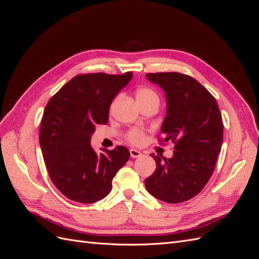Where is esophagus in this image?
<instances>
[{
  "mask_svg": "<svg viewBox=\"0 0 259 259\" xmlns=\"http://www.w3.org/2000/svg\"><path fill=\"white\" fill-rule=\"evenodd\" d=\"M130 153H131V156H132L133 159L139 158V156L142 155V152H140L139 150H136V149H131V150H130Z\"/></svg>",
  "mask_w": 259,
  "mask_h": 259,
  "instance_id": "esophagus-1",
  "label": "esophagus"
}]
</instances>
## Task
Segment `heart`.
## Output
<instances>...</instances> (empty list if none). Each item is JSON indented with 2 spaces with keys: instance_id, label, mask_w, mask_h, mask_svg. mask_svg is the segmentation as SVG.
Masks as SVG:
<instances>
[{
  "instance_id": "obj_1",
  "label": "heart",
  "mask_w": 259,
  "mask_h": 259,
  "mask_svg": "<svg viewBox=\"0 0 259 259\" xmlns=\"http://www.w3.org/2000/svg\"><path fill=\"white\" fill-rule=\"evenodd\" d=\"M152 97H158L156 94L148 88H140L136 92V99L137 101H143L147 100L149 98ZM127 139L133 144H142L145 139V134L143 131L140 130H132L128 132L127 134Z\"/></svg>"
}]
</instances>
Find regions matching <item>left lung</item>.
<instances>
[{
    "label": "left lung",
    "instance_id": "1",
    "mask_svg": "<svg viewBox=\"0 0 259 259\" xmlns=\"http://www.w3.org/2000/svg\"><path fill=\"white\" fill-rule=\"evenodd\" d=\"M165 92L163 142L175 144L169 159L151 154L156 166L145 180L148 192L166 203L195 197L207 184L221 153L224 124L213 95L193 77L178 72L148 73Z\"/></svg>",
    "mask_w": 259,
    "mask_h": 259
}]
</instances>
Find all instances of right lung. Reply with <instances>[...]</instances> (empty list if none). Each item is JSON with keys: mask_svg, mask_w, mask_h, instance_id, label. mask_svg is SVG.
I'll return each mask as SVG.
<instances>
[{"mask_svg": "<svg viewBox=\"0 0 259 259\" xmlns=\"http://www.w3.org/2000/svg\"><path fill=\"white\" fill-rule=\"evenodd\" d=\"M132 77V72L79 74L46 105L40 130L43 159L53 184L68 199L86 204L106 198L130 159L124 146L97 154L91 138L97 124L108 123L112 100Z\"/></svg>", "mask_w": 259, "mask_h": 259, "instance_id": "add662e5", "label": "right lung"}]
</instances>
